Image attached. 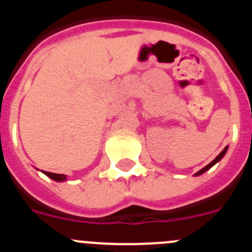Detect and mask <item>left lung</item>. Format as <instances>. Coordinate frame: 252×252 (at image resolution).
I'll return each mask as SVG.
<instances>
[{
	"label": "left lung",
	"instance_id": "obj_1",
	"mask_svg": "<svg viewBox=\"0 0 252 252\" xmlns=\"http://www.w3.org/2000/svg\"><path fill=\"white\" fill-rule=\"evenodd\" d=\"M228 148H229V146H225V148H224V150H223V151H221V153H220V154H219V155H218V156H217V158H214V160H213V161H212V162H211V163H208V165H207V166H206V167H203V168H202V170H199V171H198V172H197V173H194V176H201V175H202V173H204V172H206V171H208V170H209V168H211V167H213V166H214V165H216V163H217V162H219V161H220V160H221V158H224V155H225V154H226V151H228Z\"/></svg>",
	"mask_w": 252,
	"mask_h": 252
}]
</instances>
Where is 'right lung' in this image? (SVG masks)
Returning <instances> with one entry per match:
<instances>
[{
  "mask_svg": "<svg viewBox=\"0 0 252 252\" xmlns=\"http://www.w3.org/2000/svg\"><path fill=\"white\" fill-rule=\"evenodd\" d=\"M43 173H45L48 177H50L51 180L56 181V182H64V181L67 180L66 175H60V173H51V172H46V171H41Z\"/></svg>",
  "mask_w": 252,
  "mask_h": 252,
  "instance_id": "obj_1",
  "label": "right lung"
}]
</instances>
